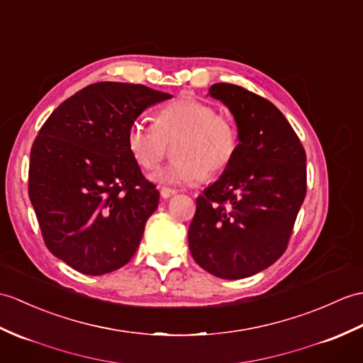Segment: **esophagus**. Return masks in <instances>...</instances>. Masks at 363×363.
Segmentation results:
<instances>
[{"mask_svg": "<svg viewBox=\"0 0 363 363\" xmlns=\"http://www.w3.org/2000/svg\"><path fill=\"white\" fill-rule=\"evenodd\" d=\"M173 195H176V190L174 189H168V187H162L161 189V196L162 198H170V196H173Z\"/></svg>", "mask_w": 363, "mask_h": 363, "instance_id": "obj_1", "label": "esophagus"}]
</instances>
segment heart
<instances>
[{"label":"heart","instance_id":"1","mask_svg":"<svg viewBox=\"0 0 363 363\" xmlns=\"http://www.w3.org/2000/svg\"><path fill=\"white\" fill-rule=\"evenodd\" d=\"M174 145V161L153 174L164 185H191L229 168L240 147V131L232 117L193 97H181L156 111L155 123L134 121L126 143L143 170L162 161L168 143Z\"/></svg>","mask_w":363,"mask_h":363}]
</instances>
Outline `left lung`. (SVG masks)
Listing matches in <instances>:
<instances>
[{
  "instance_id": "obj_1",
  "label": "left lung",
  "mask_w": 363,
  "mask_h": 363,
  "mask_svg": "<svg viewBox=\"0 0 363 363\" xmlns=\"http://www.w3.org/2000/svg\"><path fill=\"white\" fill-rule=\"evenodd\" d=\"M210 96L230 109L240 147L221 178L196 199L189 229L193 259L215 277L240 280L274 264L306 196V153L274 104L230 83Z\"/></svg>"
}]
</instances>
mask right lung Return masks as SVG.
<instances>
[{"label": "right lung", "mask_w": 363, "mask_h": 363, "mask_svg": "<svg viewBox=\"0 0 363 363\" xmlns=\"http://www.w3.org/2000/svg\"><path fill=\"white\" fill-rule=\"evenodd\" d=\"M172 99L143 85L100 82L54 109L30 148L29 198L46 247L85 275L136 254L159 191L126 143L143 109Z\"/></svg>", "instance_id": "obj_1"}]
</instances>
